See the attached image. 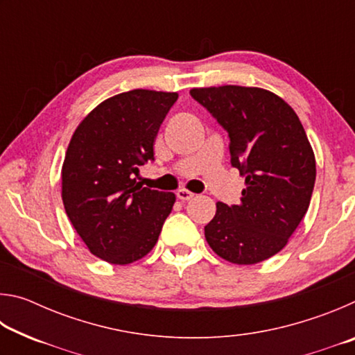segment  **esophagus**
I'll return each mask as SVG.
<instances>
[{"instance_id":"obj_1","label":"esophagus","mask_w":355,"mask_h":355,"mask_svg":"<svg viewBox=\"0 0 355 355\" xmlns=\"http://www.w3.org/2000/svg\"><path fill=\"white\" fill-rule=\"evenodd\" d=\"M177 197L182 202H188V200L192 199V197H194V194H192V192L188 191V189H178L177 191Z\"/></svg>"}]
</instances>
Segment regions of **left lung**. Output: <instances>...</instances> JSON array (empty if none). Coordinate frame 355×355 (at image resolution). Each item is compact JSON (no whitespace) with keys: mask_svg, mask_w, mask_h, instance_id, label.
I'll return each instance as SVG.
<instances>
[{"mask_svg":"<svg viewBox=\"0 0 355 355\" xmlns=\"http://www.w3.org/2000/svg\"><path fill=\"white\" fill-rule=\"evenodd\" d=\"M230 137L232 166L245 178L239 205L216 203L205 238L235 264L268 260L285 248L307 213L316 161L297 114L261 87L191 89Z\"/></svg>","mask_w":355,"mask_h":355,"instance_id":"8db88e82","label":"left lung"}]
</instances>
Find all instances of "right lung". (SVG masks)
<instances>
[{
	"mask_svg": "<svg viewBox=\"0 0 355 355\" xmlns=\"http://www.w3.org/2000/svg\"><path fill=\"white\" fill-rule=\"evenodd\" d=\"M178 98L148 89L117 94L78 125L62 164V202L91 254L111 264L155 248L175 194L142 188L135 175L155 159V139Z\"/></svg>",
	"mask_w": 355,
	"mask_h": 355,
	"instance_id": "add662e5",
	"label": "right lung"
}]
</instances>
